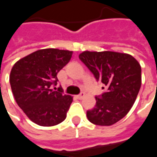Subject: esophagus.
Instances as JSON below:
<instances>
[{
  "label": "esophagus",
  "mask_w": 157,
  "mask_h": 157,
  "mask_svg": "<svg viewBox=\"0 0 157 157\" xmlns=\"http://www.w3.org/2000/svg\"><path fill=\"white\" fill-rule=\"evenodd\" d=\"M84 96H85V93H81V94H79V95L76 96V98L77 99H82L84 98Z\"/></svg>",
  "instance_id": "obj_1"
}]
</instances>
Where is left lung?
<instances>
[{"label":"left lung","instance_id":"1","mask_svg":"<svg viewBox=\"0 0 157 157\" xmlns=\"http://www.w3.org/2000/svg\"><path fill=\"white\" fill-rule=\"evenodd\" d=\"M79 59L108 88L95 98V108L86 112L88 120L101 126L115 124L128 113L137 98L141 86L140 63L128 54L113 51H84Z\"/></svg>","mask_w":157,"mask_h":157}]
</instances>
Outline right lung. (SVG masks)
Segmentation results:
<instances>
[{"label":"right lung","mask_w":157,"mask_h":157,"mask_svg":"<svg viewBox=\"0 0 157 157\" xmlns=\"http://www.w3.org/2000/svg\"><path fill=\"white\" fill-rule=\"evenodd\" d=\"M73 52L44 48L23 57L13 65L10 84L17 105L29 118L40 126L63 122L73 101L70 95L51 89L57 84L58 72L71 58Z\"/></svg>","instance_id":"right-lung-1"}]
</instances>
